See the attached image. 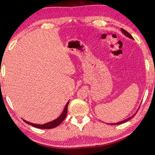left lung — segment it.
Segmentation results:
<instances>
[{"label": "left lung", "mask_w": 155, "mask_h": 155, "mask_svg": "<svg viewBox=\"0 0 155 155\" xmlns=\"http://www.w3.org/2000/svg\"><path fill=\"white\" fill-rule=\"evenodd\" d=\"M121 30H122V31L123 32V33L125 35H127V37H128V38H130V39H133V38L132 36H131V35L129 33H128L127 31H125L124 29H123V28H121ZM135 114H135L134 115H133L131 117H128V119H127V120H123V121H122V122H117V123H115V124H113V125H117V124H122V123H124V122H127V121H128V120H130L131 118H132V117H133L135 115Z\"/></svg>", "instance_id": "1"}]
</instances>
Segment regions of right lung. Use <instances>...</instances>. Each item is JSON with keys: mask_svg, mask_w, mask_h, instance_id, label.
Instances as JSON below:
<instances>
[{"mask_svg": "<svg viewBox=\"0 0 155 155\" xmlns=\"http://www.w3.org/2000/svg\"><path fill=\"white\" fill-rule=\"evenodd\" d=\"M68 103H69V102H68V103H67L66 105H65V108H64V111L62 112V114L58 117V118H57L56 120H54L52 122L46 123V124H42V125L36 124H33V123L28 122L27 121H26V120H24V122L27 123V124H30L31 126H33V127H36V128H42V129H49V128H53L54 127H57V126H59L63 121H64V119L65 118V117H66L67 112H68Z\"/></svg>", "mask_w": 155, "mask_h": 155, "instance_id": "add662e5", "label": "right lung"}]
</instances>
